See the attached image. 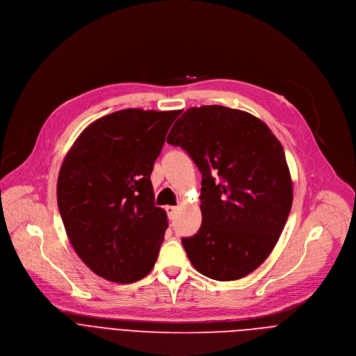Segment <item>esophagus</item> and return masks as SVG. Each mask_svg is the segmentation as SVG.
I'll return each mask as SVG.
<instances>
[{
	"instance_id": "esophagus-1",
	"label": "esophagus",
	"mask_w": 356,
	"mask_h": 356,
	"mask_svg": "<svg viewBox=\"0 0 356 356\" xmlns=\"http://www.w3.org/2000/svg\"><path fill=\"white\" fill-rule=\"evenodd\" d=\"M176 211H177V207H173V206H168V207H166V213H168L169 220H173V218H175Z\"/></svg>"
}]
</instances>
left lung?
<instances>
[{
  "instance_id": "8db88e82",
  "label": "left lung",
  "mask_w": 356,
  "mask_h": 356,
  "mask_svg": "<svg viewBox=\"0 0 356 356\" xmlns=\"http://www.w3.org/2000/svg\"><path fill=\"white\" fill-rule=\"evenodd\" d=\"M168 143L201 172L198 232L181 238L191 265L210 279H241L270 255L293 202L284 150L269 127L222 106L188 108Z\"/></svg>"
}]
</instances>
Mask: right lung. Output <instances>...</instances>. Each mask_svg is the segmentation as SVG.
<instances>
[{"instance_id":"add662e5","label":"right lung","mask_w":356,"mask_h":356,"mask_svg":"<svg viewBox=\"0 0 356 356\" xmlns=\"http://www.w3.org/2000/svg\"><path fill=\"white\" fill-rule=\"evenodd\" d=\"M177 111L127 108L90 124L58 179V206L79 258L99 277L134 283L154 268L168 228L150 173Z\"/></svg>"}]
</instances>
